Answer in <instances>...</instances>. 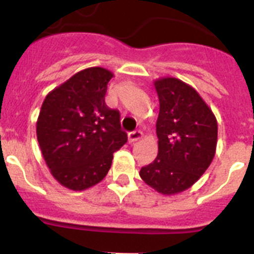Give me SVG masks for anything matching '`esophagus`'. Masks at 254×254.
I'll use <instances>...</instances> for the list:
<instances>
[{
	"label": "esophagus",
	"mask_w": 254,
	"mask_h": 254,
	"mask_svg": "<svg viewBox=\"0 0 254 254\" xmlns=\"http://www.w3.org/2000/svg\"><path fill=\"white\" fill-rule=\"evenodd\" d=\"M143 138V132L140 130H135V131H131L127 134V139H129V143H135V141L140 140Z\"/></svg>",
	"instance_id": "esophagus-1"
}]
</instances>
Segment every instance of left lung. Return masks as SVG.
Wrapping results in <instances>:
<instances>
[{
  "label": "left lung",
  "instance_id": "1",
  "mask_svg": "<svg viewBox=\"0 0 254 254\" xmlns=\"http://www.w3.org/2000/svg\"><path fill=\"white\" fill-rule=\"evenodd\" d=\"M159 100L158 155L140 170L148 186L162 195L190 189L211 164L218 143V122L190 84L175 77L153 82Z\"/></svg>",
  "mask_w": 254,
  "mask_h": 254
}]
</instances>
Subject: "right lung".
<instances>
[{"label": "right lung", "mask_w": 254, "mask_h": 254, "mask_svg": "<svg viewBox=\"0 0 254 254\" xmlns=\"http://www.w3.org/2000/svg\"><path fill=\"white\" fill-rule=\"evenodd\" d=\"M114 73L79 70L50 91L36 122V136L50 173L62 186L83 191L101 182L114 152L127 143L120 114L105 104Z\"/></svg>", "instance_id": "obj_1"}]
</instances>
